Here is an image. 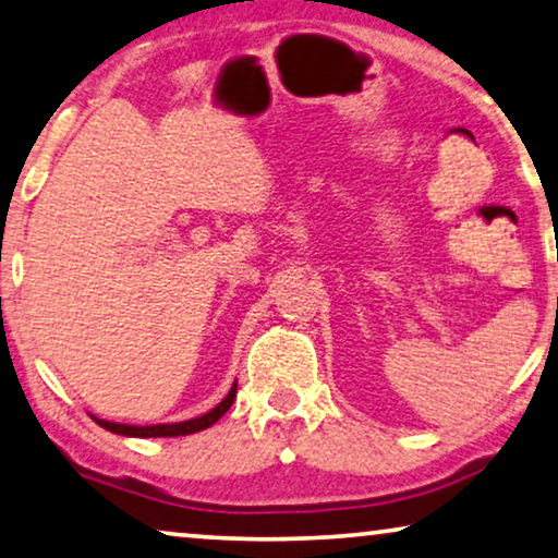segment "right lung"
<instances>
[{
    "instance_id": "right-lung-1",
    "label": "right lung",
    "mask_w": 558,
    "mask_h": 558,
    "mask_svg": "<svg viewBox=\"0 0 558 558\" xmlns=\"http://www.w3.org/2000/svg\"><path fill=\"white\" fill-rule=\"evenodd\" d=\"M234 395H238V381L232 384L230 395H227L222 402L215 407V410H209L207 414H202V417H194V420H186V422H171V425H144V427H138V425H121V422H108V420H98V417H93V420H96L100 427L108 429V433H113V435H125V437H182V435L202 433V429L215 425V422L232 407Z\"/></svg>"
}]
</instances>
